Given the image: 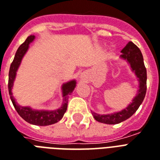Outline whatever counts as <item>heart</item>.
<instances>
[{
	"mask_svg": "<svg viewBox=\"0 0 160 160\" xmlns=\"http://www.w3.org/2000/svg\"><path fill=\"white\" fill-rule=\"evenodd\" d=\"M99 48H102V47H101V46H100ZM113 53H114V50H113V49H112V50L110 51V55H112Z\"/></svg>",
	"mask_w": 160,
	"mask_h": 160,
	"instance_id": "obj_1",
	"label": "heart"
}]
</instances>
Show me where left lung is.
Here are the masks:
<instances>
[{
  "label": "left lung",
  "mask_w": 160,
  "mask_h": 160,
  "mask_svg": "<svg viewBox=\"0 0 160 160\" xmlns=\"http://www.w3.org/2000/svg\"><path fill=\"white\" fill-rule=\"evenodd\" d=\"M121 59L127 61L134 72L138 80V90L130 104L120 112L111 114H98L91 112L94 118L97 122L105 124H118L128 119L136 112L144 99L147 91V70L143 63V58L141 51L132 42H129L121 51Z\"/></svg>",
  "instance_id": "8db88e82"
}]
</instances>
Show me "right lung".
<instances>
[{"mask_svg": "<svg viewBox=\"0 0 160 160\" xmlns=\"http://www.w3.org/2000/svg\"><path fill=\"white\" fill-rule=\"evenodd\" d=\"M35 39V36L30 35L28 37L26 41L18 48V49L16 52L14 59L12 61L9 70V80H8V91L9 95L12 100V102L16 111L22 118L24 120L28 122V123L37 126H48L52 125L58 121H60L64 117L68 107V99L69 96L71 95L73 91L75 90L76 86V80H72L68 82L64 83L62 85V96H63V103L58 109L53 110V111H48V110H34L30 107H22L18 104L16 102L15 98L12 96V87L14 84L17 71L20 66L22 59L26 54L27 51L28 50L29 44Z\"/></svg>", "mask_w": 160, "mask_h": 160, "instance_id": "right-lung-1", "label": "right lung"}]
</instances>
